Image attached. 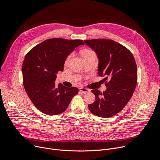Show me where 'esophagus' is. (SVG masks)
<instances>
[{
	"label": "esophagus",
	"mask_w": 160,
	"mask_h": 160,
	"mask_svg": "<svg viewBox=\"0 0 160 160\" xmlns=\"http://www.w3.org/2000/svg\"><path fill=\"white\" fill-rule=\"evenodd\" d=\"M89 90H90L87 88H84V87H80V92H82V93H84V94H86L88 92H89Z\"/></svg>",
	"instance_id": "esophagus-1"
}]
</instances>
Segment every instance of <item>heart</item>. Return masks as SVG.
<instances>
[{
	"mask_svg": "<svg viewBox=\"0 0 160 160\" xmlns=\"http://www.w3.org/2000/svg\"><path fill=\"white\" fill-rule=\"evenodd\" d=\"M92 54H94V52L90 51V50H88V49H85V50H83L82 52H81V54H82V58L83 57H85V56H87L88 55H90ZM72 58V55H70L69 56H68L66 60V64L68 62V61H70V59H71Z\"/></svg>",
	"mask_w": 160,
	"mask_h": 160,
	"instance_id": "1",
	"label": "heart"
}]
</instances>
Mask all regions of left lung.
Masks as SVG:
<instances>
[{"instance_id":"left-lung-1","label":"left lung","mask_w":160,"mask_h":160,"mask_svg":"<svg viewBox=\"0 0 160 160\" xmlns=\"http://www.w3.org/2000/svg\"><path fill=\"white\" fill-rule=\"evenodd\" d=\"M94 50L99 59L98 75L105 77L106 90L103 92L94 89V103L88 104L96 116L110 118L119 112L132 98L137 85L138 72L135 59L123 45L107 39L84 40Z\"/></svg>"}]
</instances>
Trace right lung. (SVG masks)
<instances>
[{"instance_id": "1", "label": "right lung", "mask_w": 160, "mask_h": 160, "mask_svg": "<svg viewBox=\"0 0 160 160\" xmlns=\"http://www.w3.org/2000/svg\"><path fill=\"white\" fill-rule=\"evenodd\" d=\"M82 40L52 38L42 42L25 56L22 66L23 85L35 106L48 115L63 112L78 94L76 87L61 83L56 87L59 72H62L67 57L79 45Z\"/></svg>"}]
</instances>
